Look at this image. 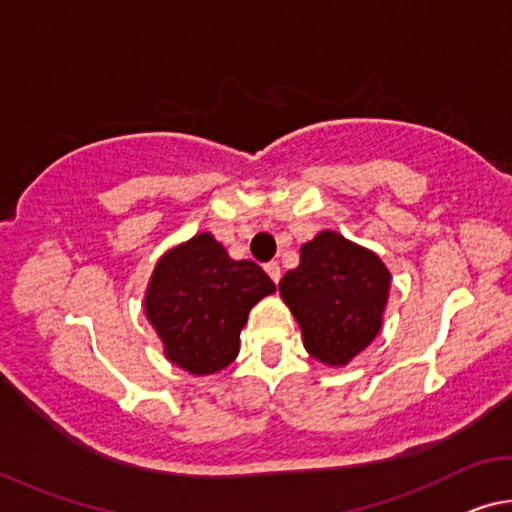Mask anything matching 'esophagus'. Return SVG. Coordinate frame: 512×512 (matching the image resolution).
Instances as JSON below:
<instances>
[{"label":"esophagus","mask_w":512,"mask_h":512,"mask_svg":"<svg viewBox=\"0 0 512 512\" xmlns=\"http://www.w3.org/2000/svg\"><path fill=\"white\" fill-rule=\"evenodd\" d=\"M264 269H266V273H269V278L275 282V285H278V282H280V264L278 262H269V264H266L264 266Z\"/></svg>","instance_id":"34e87169"}]
</instances>
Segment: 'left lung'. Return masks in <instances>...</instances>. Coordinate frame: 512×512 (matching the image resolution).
Segmentation results:
<instances>
[{
    "label": "left lung",
    "mask_w": 512,
    "mask_h": 512,
    "mask_svg": "<svg viewBox=\"0 0 512 512\" xmlns=\"http://www.w3.org/2000/svg\"><path fill=\"white\" fill-rule=\"evenodd\" d=\"M278 287L305 351L326 367H346L383 328L392 275L373 250L321 230L300 246V264Z\"/></svg>",
    "instance_id": "1"
}]
</instances>
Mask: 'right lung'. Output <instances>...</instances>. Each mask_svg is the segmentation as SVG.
I'll return each instance as SVG.
<instances>
[{
  "label": "right lung",
  "instance_id": "obj_1",
  "mask_svg": "<svg viewBox=\"0 0 512 512\" xmlns=\"http://www.w3.org/2000/svg\"><path fill=\"white\" fill-rule=\"evenodd\" d=\"M273 280L250 259H232L200 232L166 250L145 289V316L166 358L193 376H212L239 355V335Z\"/></svg>",
  "mask_w": 512,
  "mask_h": 512
}]
</instances>
